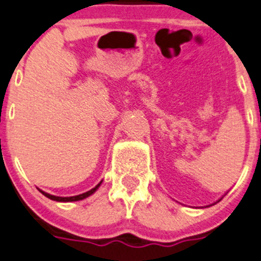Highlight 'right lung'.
I'll use <instances>...</instances> for the list:
<instances>
[{"mask_svg": "<svg viewBox=\"0 0 261 261\" xmlns=\"http://www.w3.org/2000/svg\"><path fill=\"white\" fill-rule=\"evenodd\" d=\"M100 184H101V181L99 182V184H97V186L95 187V188H92L91 191L86 192V193L79 194V196H73V197H57V196H51V194H48V193H45V192H42V191H40V192L43 194V196L47 197V198L53 199V201H58V202H73V201H80V199H84V198H86V197L91 196V194L94 193V192L96 191L97 188H99V186H100Z\"/></svg>", "mask_w": 261, "mask_h": 261, "instance_id": "obj_1", "label": "right lung"}]
</instances>
